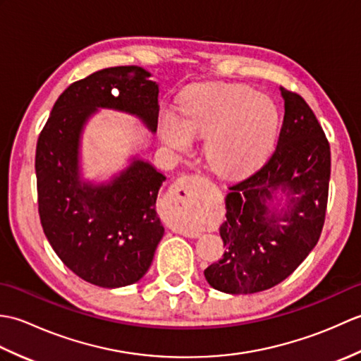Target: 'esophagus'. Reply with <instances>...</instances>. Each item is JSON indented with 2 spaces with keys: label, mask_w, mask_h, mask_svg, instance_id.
<instances>
[{
  "label": "esophagus",
  "mask_w": 361,
  "mask_h": 361,
  "mask_svg": "<svg viewBox=\"0 0 361 361\" xmlns=\"http://www.w3.org/2000/svg\"><path fill=\"white\" fill-rule=\"evenodd\" d=\"M172 200L176 206V209L181 212L180 220L175 224L176 231L183 233L189 237H195L198 233L194 226H190L188 220V212L190 202H192V190H190V178L189 176H183L178 181L175 183L172 188Z\"/></svg>",
  "instance_id": "1"
}]
</instances>
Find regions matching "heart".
<instances>
[{
  "mask_svg": "<svg viewBox=\"0 0 361 361\" xmlns=\"http://www.w3.org/2000/svg\"><path fill=\"white\" fill-rule=\"evenodd\" d=\"M181 121L161 116L163 141L185 152L192 136L206 140V157L220 173L239 175L255 167L270 150L278 132L279 114L267 97L231 83H209L188 90L181 97Z\"/></svg>",
  "mask_w": 361,
  "mask_h": 361,
  "instance_id": "obj_1",
  "label": "heart"
}]
</instances>
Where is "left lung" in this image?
Returning <instances> with one entry per match:
<instances>
[{
    "label": "left lung",
    "mask_w": 361,
    "mask_h": 361,
    "mask_svg": "<svg viewBox=\"0 0 361 361\" xmlns=\"http://www.w3.org/2000/svg\"><path fill=\"white\" fill-rule=\"evenodd\" d=\"M283 122L271 155L247 178L229 186L220 226L225 252L204 270L216 290L257 293L278 286L315 248L323 231L331 145L309 104L281 87ZM281 190L288 209L276 216L266 202Z\"/></svg>",
    "instance_id": "obj_1"
}]
</instances>
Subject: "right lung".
Masks as SVG:
<instances>
[{
  "label": "right lung",
  "mask_w": 361,
  "mask_h": 361,
  "mask_svg": "<svg viewBox=\"0 0 361 361\" xmlns=\"http://www.w3.org/2000/svg\"><path fill=\"white\" fill-rule=\"evenodd\" d=\"M149 78L130 65L71 83L37 141L38 214L46 239L73 273L97 287L130 286L147 273L164 234L155 203L166 176L135 159L110 185L82 183L80 133L96 109L136 114L157 132L159 90Z\"/></svg>",
  "instance_id": "obj_1"
}]
</instances>
